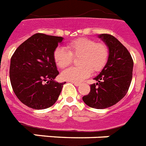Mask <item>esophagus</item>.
Returning <instances> with one entry per match:
<instances>
[{
  "label": "esophagus",
  "instance_id": "1",
  "mask_svg": "<svg viewBox=\"0 0 146 146\" xmlns=\"http://www.w3.org/2000/svg\"><path fill=\"white\" fill-rule=\"evenodd\" d=\"M72 84H74V85H75L76 87H78L80 86V83H77V82H72Z\"/></svg>",
  "mask_w": 146,
  "mask_h": 146
}]
</instances>
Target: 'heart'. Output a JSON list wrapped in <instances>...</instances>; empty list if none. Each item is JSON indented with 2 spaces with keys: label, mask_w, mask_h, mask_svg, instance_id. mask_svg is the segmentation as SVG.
<instances>
[{
  "label": "heart",
  "mask_w": 146,
  "mask_h": 146,
  "mask_svg": "<svg viewBox=\"0 0 146 146\" xmlns=\"http://www.w3.org/2000/svg\"><path fill=\"white\" fill-rule=\"evenodd\" d=\"M67 50L57 47L54 51L55 62L61 68L68 66L73 57L80 56L78 67H71L62 72V78L72 82H80L93 73L100 72L108 61V46L90 38H79L67 45Z\"/></svg>",
  "instance_id": "heart-1"
}]
</instances>
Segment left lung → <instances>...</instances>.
I'll return each instance as SVG.
<instances>
[{
	"instance_id": "8db88e82",
	"label": "left lung",
	"mask_w": 146,
	"mask_h": 146,
	"mask_svg": "<svg viewBox=\"0 0 146 146\" xmlns=\"http://www.w3.org/2000/svg\"><path fill=\"white\" fill-rule=\"evenodd\" d=\"M98 38L108 46V61L100 74L93 78L96 84L90 85V92L82 99L90 107L102 109L115 105L127 93L133 61L129 51L114 36L101 34Z\"/></svg>"
}]
</instances>
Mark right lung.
I'll use <instances>...</instances> for the list:
<instances>
[{"label": "right lung", "instance_id": "1", "mask_svg": "<svg viewBox=\"0 0 146 146\" xmlns=\"http://www.w3.org/2000/svg\"><path fill=\"white\" fill-rule=\"evenodd\" d=\"M62 37L35 34L24 41L11 57L10 78L19 100L34 109H44L56 102L64 83L59 74L53 53Z\"/></svg>", "mask_w": 146, "mask_h": 146}]
</instances>
